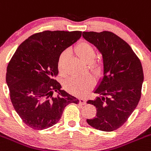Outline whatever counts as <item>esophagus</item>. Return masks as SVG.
Wrapping results in <instances>:
<instances>
[{
    "label": "esophagus",
    "instance_id": "1",
    "mask_svg": "<svg viewBox=\"0 0 151 151\" xmlns=\"http://www.w3.org/2000/svg\"><path fill=\"white\" fill-rule=\"evenodd\" d=\"M80 104L81 105H85L86 104V100L85 99H80Z\"/></svg>",
    "mask_w": 151,
    "mask_h": 151
}]
</instances>
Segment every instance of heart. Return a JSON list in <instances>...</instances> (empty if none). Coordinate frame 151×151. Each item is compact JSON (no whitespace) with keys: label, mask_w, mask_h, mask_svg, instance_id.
<instances>
[{"label":"heart","mask_w":151,"mask_h":151,"mask_svg":"<svg viewBox=\"0 0 151 151\" xmlns=\"http://www.w3.org/2000/svg\"><path fill=\"white\" fill-rule=\"evenodd\" d=\"M74 52L80 60L84 63H90L93 61L95 56V50L91 45L87 42H81L78 43L74 47ZM67 61V55L63 53L60 55L57 61V68L60 73H63ZM94 71L100 74L102 71V65L98 63L94 66ZM95 82L92 78L89 77H74L68 80L65 83V88L71 95L78 97H83L93 88Z\"/></svg>","instance_id":"b5f03b06"}]
</instances>
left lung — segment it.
<instances>
[{
  "label": "left lung",
  "instance_id": "left-lung-1",
  "mask_svg": "<svg viewBox=\"0 0 151 151\" xmlns=\"http://www.w3.org/2000/svg\"><path fill=\"white\" fill-rule=\"evenodd\" d=\"M83 37L98 48L103 57L104 73L87 104L95 106L96 116L87 119L97 129L111 132L122 127L137 106L144 74L142 63L130 46L109 31L83 32Z\"/></svg>",
  "mask_w": 151,
  "mask_h": 151
}]
</instances>
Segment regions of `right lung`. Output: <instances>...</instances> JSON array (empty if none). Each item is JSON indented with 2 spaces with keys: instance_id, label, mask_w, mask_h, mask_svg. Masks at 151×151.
<instances>
[{
  "instance_id": "obj_1",
  "label": "right lung",
  "mask_w": 151,
  "mask_h": 151,
  "mask_svg": "<svg viewBox=\"0 0 151 151\" xmlns=\"http://www.w3.org/2000/svg\"><path fill=\"white\" fill-rule=\"evenodd\" d=\"M82 35L80 31H43L18 46L9 61L6 81L13 107L24 123L38 130L56 124L69 104L79 100L55 80L57 61L67 47ZM56 91L58 95L52 96Z\"/></svg>"
}]
</instances>
